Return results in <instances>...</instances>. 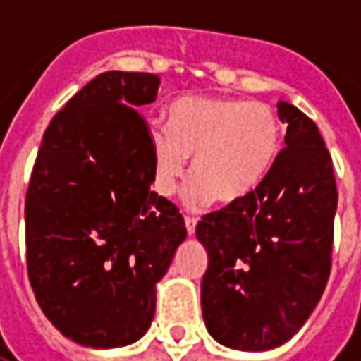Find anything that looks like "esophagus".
<instances>
[{
    "mask_svg": "<svg viewBox=\"0 0 361 361\" xmlns=\"http://www.w3.org/2000/svg\"><path fill=\"white\" fill-rule=\"evenodd\" d=\"M195 226H197V219H195V216H185V228H188L189 235L195 234Z\"/></svg>",
    "mask_w": 361,
    "mask_h": 361,
    "instance_id": "obj_1",
    "label": "esophagus"
}]
</instances>
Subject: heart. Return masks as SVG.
<instances>
[{"instance_id": "obj_1", "label": "heart", "mask_w": 361, "mask_h": 361, "mask_svg": "<svg viewBox=\"0 0 361 361\" xmlns=\"http://www.w3.org/2000/svg\"><path fill=\"white\" fill-rule=\"evenodd\" d=\"M280 119L271 106L226 96H183L168 110V129L150 127L152 185L176 193L191 158L195 181L188 203L201 207L212 195L222 203L257 188L280 150Z\"/></svg>"}]
</instances>
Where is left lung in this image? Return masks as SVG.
I'll return each mask as SVG.
<instances>
[{"instance_id": "left-lung-1", "label": "left lung", "mask_w": 361, "mask_h": 361, "mask_svg": "<svg viewBox=\"0 0 361 361\" xmlns=\"http://www.w3.org/2000/svg\"><path fill=\"white\" fill-rule=\"evenodd\" d=\"M286 147L259 185L204 214V325L228 348L261 352L294 336L325 292L333 265L336 180L317 126L279 102Z\"/></svg>"}]
</instances>
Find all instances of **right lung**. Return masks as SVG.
<instances>
[{"label":"right lung","instance_id":"1","mask_svg":"<svg viewBox=\"0 0 361 361\" xmlns=\"http://www.w3.org/2000/svg\"><path fill=\"white\" fill-rule=\"evenodd\" d=\"M160 77L106 71L51 118L25 201L27 271L36 302L67 338L118 348L147 333L164 276L188 230L150 189L142 104Z\"/></svg>","mask_w":361,"mask_h":361}]
</instances>
